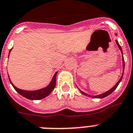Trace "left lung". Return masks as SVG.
Instances as JSON below:
<instances>
[{
	"label": "left lung",
	"instance_id": "obj_1",
	"mask_svg": "<svg viewBox=\"0 0 133 133\" xmlns=\"http://www.w3.org/2000/svg\"><path fill=\"white\" fill-rule=\"evenodd\" d=\"M116 35H117V34H116ZM116 44H117V45H118V48L120 49V51H121V53H122V48H121V46H120V44H119V43H118V42L117 41H116ZM122 66H123V73H122V75L121 78H120V80H118V82H117V83L116 84V85L114 86L113 87L111 88V89H110L109 91H106V92H103V93H102V94H101V95H95V96L90 95H89V94H87V93H85V92H82V91H80V89H79V91H80V92H81L82 94L84 95H86V96H88V97H92V98H99V99H102V98H104V97H107V96L110 95L111 94V92H113V91H114L115 89H116L117 87H118V84H120V82H121L122 79V77H123L124 70V57H123V54H122Z\"/></svg>",
	"mask_w": 133,
	"mask_h": 133
}]
</instances>
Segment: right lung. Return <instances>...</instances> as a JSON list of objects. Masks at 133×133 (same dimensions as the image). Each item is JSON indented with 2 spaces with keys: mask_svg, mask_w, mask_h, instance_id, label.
Segmentation results:
<instances>
[{
  "mask_svg": "<svg viewBox=\"0 0 133 133\" xmlns=\"http://www.w3.org/2000/svg\"><path fill=\"white\" fill-rule=\"evenodd\" d=\"M11 49L10 50L9 54L11 53ZM57 73L55 74L54 76H53V78L51 80V82L49 83V84L46 87L44 88H42L41 89H38V90H36V91H25V90H22V89H19L18 88H17L14 84L11 82V79L9 78V81L11 82V84H12V86L13 87V88L15 89V91L18 92L19 94H20L22 96L24 97L27 98V99H30V100H39V99H43V98L47 97L51 93L52 91H53V89L55 87V85H56V76Z\"/></svg>",
  "mask_w": 133,
  "mask_h": 133,
  "instance_id": "right-lung-1",
  "label": "right lung"
}]
</instances>
